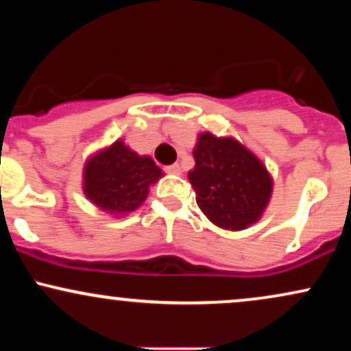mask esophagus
<instances>
[{
	"label": "esophagus",
	"instance_id": "obj_1",
	"mask_svg": "<svg viewBox=\"0 0 351 351\" xmlns=\"http://www.w3.org/2000/svg\"><path fill=\"white\" fill-rule=\"evenodd\" d=\"M165 171L170 173V175H180V173H181V167H180L178 163L170 165V167H165Z\"/></svg>",
	"mask_w": 351,
	"mask_h": 351
}]
</instances>
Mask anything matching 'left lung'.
Segmentation results:
<instances>
[{"label":"left lung","mask_w":351,"mask_h":351,"mask_svg":"<svg viewBox=\"0 0 351 351\" xmlns=\"http://www.w3.org/2000/svg\"><path fill=\"white\" fill-rule=\"evenodd\" d=\"M188 180L201 211L216 226L241 231L257 223L272 195V178L243 143L209 132L198 136Z\"/></svg>","instance_id":"1"}]
</instances>
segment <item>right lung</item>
I'll list each match as a JSON object with an SVG mask.
<instances>
[{"instance_id":"obj_1","label":"right lung","mask_w":351,"mask_h":351,"mask_svg":"<svg viewBox=\"0 0 351 351\" xmlns=\"http://www.w3.org/2000/svg\"><path fill=\"white\" fill-rule=\"evenodd\" d=\"M162 176L150 156H140L117 140L87 160L84 195L110 215H127L147 199L150 184Z\"/></svg>"}]
</instances>
